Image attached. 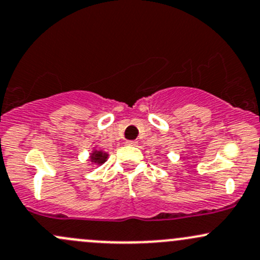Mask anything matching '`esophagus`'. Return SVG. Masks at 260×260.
I'll return each mask as SVG.
<instances>
[{"label":"esophagus","mask_w":260,"mask_h":260,"mask_svg":"<svg viewBox=\"0 0 260 260\" xmlns=\"http://www.w3.org/2000/svg\"><path fill=\"white\" fill-rule=\"evenodd\" d=\"M126 145H130V146H136V145H138V141H136V140L126 141Z\"/></svg>","instance_id":"1"}]
</instances>
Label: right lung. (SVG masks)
Masks as SVG:
<instances>
[{
    "instance_id": "right-lung-1",
    "label": "right lung",
    "mask_w": 260,
    "mask_h": 260,
    "mask_svg": "<svg viewBox=\"0 0 260 260\" xmlns=\"http://www.w3.org/2000/svg\"><path fill=\"white\" fill-rule=\"evenodd\" d=\"M108 160V153L102 151V150H94L90 153V161L94 165H103Z\"/></svg>"
}]
</instances>
